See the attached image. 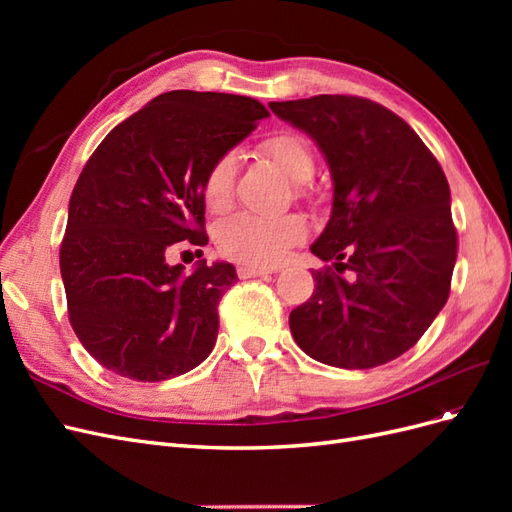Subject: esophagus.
<instances>
[{
	"instance_id": "1",
	"label": "esophagus",
	"mask_w": 512,
	"mask_h": 512,
	"mask_svg": "<svg viewBox=\"0 0 512 512\" xmlns=\"http://www.w3.org/2000/svg\"><path fill=\"white\" fill-rule=\"evenodd\" d=\"M273 273V269H265V267H254V265H239L237 267V275L241 280H247V277H265Z\"/></svg>"
}]
</instances>
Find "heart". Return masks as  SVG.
Segmentation results:
<instances>
[{
	"label": "heart",
	"mask_w": 512,
	"mask_h": 512,
	"mask_svg": "<svg viewBox=\"0 0 512 512\" xmlns=\"http://www.w3.org/2000/svg\"><path fill=\"white\" fill-rule=\"evenodd\" d=\"M275 168L294 181L299 194H307V179L314 173V153L303 136L294 132H275L258 145ZM237 160L232 153L218 158L203 179V200L209 211L222 213L232 203ZM307 237V224L297 213L254 215L237 213L220 222L215 228V247L230 260L245 262L254 267H273L290 247Z\"/></svg>",
	"instance_id": "b5f03b06"
}]
</instances>
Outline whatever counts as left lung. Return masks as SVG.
Wrapping results in <instances>:
<instances>
[{
    "mask_svg": "<svg viewBox=\"0 0 512 512\" xmlns=\"http://www.w3.org/2000/svg\"><path fill=\"white\" fill-rule=\"evenodd\" d=\"M314 138L333 177V211L312 243L331 267L290 312V333L312 359L369 369L410 350L440 314L457 260L444 170L408 123L359 96L271 102Z\"/></svg>",
    "mask_w": 512,
    "mask_h": 512,
    "instance_id": "1",
    "label": "left lung"
}]
</instances>
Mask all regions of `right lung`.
I'll return each instance as SVG.
<instances>
[{"label": "right lung", "instance_id": "add662e5", "mask_svg": "<svg viewBox=\"0 0 512 512\" xmlns=\"http://www.w3.org/2000/svg\"><path fill=\"white\" fill-rule=\"evenodd\" d=\"M269 111L254 98L177 89L106 134L76 181L59 250L70 324L115 374L160 382L203 363L228 262L170 267L181 241L207 245L203 179Z\"/></svg>", "mask_w": 512, "mask_h": 512}]
</instances>
